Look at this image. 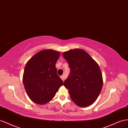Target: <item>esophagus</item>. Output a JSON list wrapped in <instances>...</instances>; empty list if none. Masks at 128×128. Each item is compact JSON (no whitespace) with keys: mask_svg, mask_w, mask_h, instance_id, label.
<instances>
[{"mask_svg":"<svg viewBox=\"0 0 128 128\" xmlns=\"http://www.w3.org/2000/svg\"><path fill=\"white\" fill-rule=\"evenodd\" d=\"M60 78L62 79V80H63V81H64V80L65 79V76H64V75L61 76H60Z\"/></svg>","mask_w":128,"mask_h":128,"instance_id":"1","label":"esophagus"}]
</instances>
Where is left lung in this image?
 I'll return each mask as SVG.
<instances>
[{
  "mask_svg": "<svg viewBox=\"0 0 128 128\" xmlns=\"http://www.w3.org/2000/svg\"><path fill=\"white\" fill-rule=\"evenodd\" d=\"M62 55L70 68L64 86L68 90L76 104L81 107L89 106L96 100L102 88L103 79L99 66L82 49L70 50Z\"/></svg>",
  "mask_w": 128,
  "mask_h": 128,
  "instance_id": "1",
  "label": "left lung"
}]
</instances>
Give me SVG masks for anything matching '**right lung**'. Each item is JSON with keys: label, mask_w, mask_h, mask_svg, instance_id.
Segmentation results:
<instances>
[{"label": "right lung", "mask_w": 128, "mask_h": 128, "mask_svg": "<svg viewBox=\"0 0 128 128\" xmlns=\"http://www.w3.org/2000/svg\"><path fill=\"white\" fill-rule=\"evenodd\" d=\"M60 56L56 51L43 50L36 54L26 64L24 85L28 96L35 103L43 104L48 102L63 85L55 66Z\"/></svg>", "instance_id": "add662e5"}]
</instances>
